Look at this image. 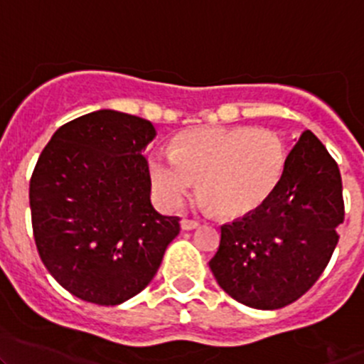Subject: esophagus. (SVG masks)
<instances>
[{
	"label": "esophagus",
	"instance_id": "1",
	"mask_svg": "<svg viewBox=\"0 0 364 364\" xmlns=\"http://www.w3.org/2000/svg\"><path fill=\"white\" fill-rule=\"evenodd\" d=\"M200 225V222L197 220H190V218H183L181 220V229L183 230H193Z\"/></svg>",
	"mask_w": 364,
	"mask_h": 364
}]
</instances>
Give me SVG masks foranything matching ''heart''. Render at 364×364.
<instances>
[{
	"label": "heart",
	"mask_w": 364,
	"mask_h": 364,
	"mask_svg": "<svg viewBox=\"0 0 364 364\" xmlns=\"http://www.w3.org/2000/svg\"><path fill=\"white\" fill-rule=\"evenodd\" d=\"M284 164V142L267 128L205 127L179 134L171 151L153 153L149 176L164 208L181 204L199 181L213 211L243 216L273 192Z\"/></svg>",
	"instance_id": "b5f03b06"
}]
</instances>
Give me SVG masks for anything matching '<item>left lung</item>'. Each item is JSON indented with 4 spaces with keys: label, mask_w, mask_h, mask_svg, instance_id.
I'll return each mask as SVG.
<instances>
[{
    "label": "left lung",
    "mask_w": 364,
    "mask_h": 364,
    "mask_svg": "<svg viewBox=\"0 0 364 364\" xmlns=\"http://www.w3.org/2000/svg\"><path fill=\"white\" fill-rule=\"evenodd\" d=\"M343 218L338 164L306 130L267 199L222 225L209 267L237 303L259 310L284 308L306 294L324 273Z\"/></svg>",
    "instance_id": "left-lung-1"
}]
</instances>
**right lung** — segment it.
<instances>
[{
  "mask_svg": "<svg viewBox=\"0 0 364 364\" xmlns=\"http://www.w3.org/2000/svg\"><path fill=\"white\" fill-rule=\"evenodd\" d=\"M155 135L148 119L104 109L58 128L36 161V250L58 284L87 303L114 306L139 294L179 234V216L149 200L142 149Z\"/></svg>",
  "mask_w": 364,
  "mask_h": 364,
  "instance_id": "1",
  "label": "right lung"
}]
</instances>
